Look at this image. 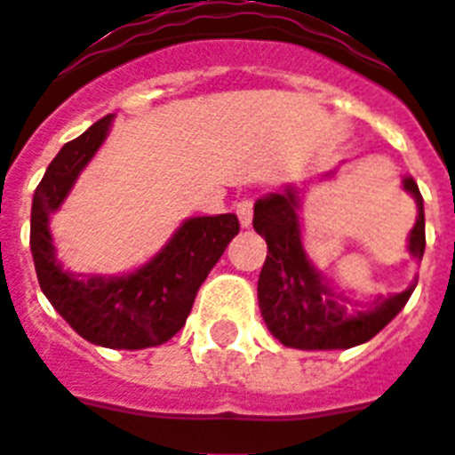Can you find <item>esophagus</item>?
Here are the masks:
<instances>
[{
	"label": "esophagus",
	"instance_id": "esophagus-1",
	"mask_svg": "<svg viewBox=\"0 0 455 455\" xmlns=\"http://www.w3.org/2000/svg\"><path fill=\"white\" fill-rule=\"evenodd\" d=\"M252 212H255V200L252 198H243L235 203V214L241 220V227L248 228L252 224Z\"/></svg>",
	"mask_w": 455,
	"mask_h": 455
}]
</instances>
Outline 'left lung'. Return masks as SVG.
Listing matches in <instances>:
<instances>
[{
	"label": "left lung",
	"instance_id": "8db88e82",
	"mask_svg": "<svg viewBox=\"0 0 455 455\" xmlns=\"http://www.w3.org/2000/svg\"><path fill=\"white\" fill-rule=\"evenodd\" d=\"M403 188L416 198L418 220L411 231L409 252L423 259L425 252V210L423 196L411 177L403 179ZM252 227L269 248L267 262L259 274L257 298L259 311L271 335L295 349H349L375 338L409 302V291L375 302V307L356 314H347L345 304L321 281L304 257L299 243L298 196L292 188L257 200Z\"/></svg>",
	"mask_w": 455,
	"mask_h": 455
}]
</instances>
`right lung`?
Here are the masks:
<instances>
[{"mask_svg":"<svg viewBox=\"0 0 455 455\" xmlns=\"http://www.w3.org/2000/svg\"><path fill=\"white\" fill-rule=\"evenodd\" d=\"M113 116L68 141L35 188L30 248L37 281L53 309L84 339L110 349H144L174 338L191 314L193 299L238 234L235 214L193 217L184 221L160 255L123 278H77L53 257L49 214L63 203L80 170L108 134Z\"/></svg>","mask_w":455,"mask_h":455,"instance_id":"right-lung-1","label":"right lung"}]
</instances>
